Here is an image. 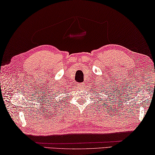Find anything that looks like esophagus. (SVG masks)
Here are the masks:
<instances>
[{
  "label": "esophagus",
  "instance_id": "1",
  "mask_svg": "<svg viewBox=\"0 0 155 155\" xmlns=\"http://www.w3.org/2000/svg\"><path fill=\"white\" fill-rule=\"evenodd\" d=\"M79 86H80V87H83V86H84V83H80V84H79Z\"/></svg>",
  "mask_w": 155,
  "mask_h": 155
}]
</instances>
